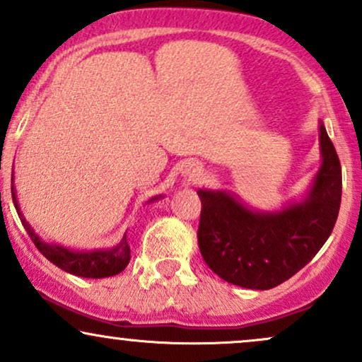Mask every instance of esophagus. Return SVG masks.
Wrapping results in <instances>:
<instances>
[{
  "label": "esophagus",
  "mask_w": 362,
  "mask_h": 362,
  "mask_svg": "<svg viewBox=\"0 0 362 362\" xmlns=\"http://www.w3.org/2000/svg\"><path fill=\"white\" fill-rule=\"evenodd\" d=\"M184 173H185V177H189V180H194L195 177L201 175V168H199L197 165H187Z\"/></svg>",
  "instance_id": "esophagus-1"
}]
</instances>
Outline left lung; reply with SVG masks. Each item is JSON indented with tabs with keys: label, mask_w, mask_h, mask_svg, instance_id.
Here are the masks:
<instances>
[{
	"label": "left lung",
	"mask_w": 362,
	"mask_h": 362,
	"mask_svg": "<svg viewBox=\"0 0 362 362\" xmlns=\"http://www.w3.org/2000/svg\"><path fill=\"white\" fill-rule=\"evenodd\" d=\"M322 163L301 201L279 211H257L226 190L199 189L202 259L230 284L272 289L317 255L337 221L342 170L325 126L320 122Z\"/></svg>",
	"instance_id": "obj_1"
}]
</instances>
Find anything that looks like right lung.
Listing matches in <instances>:
<instances>
[{"label": "right lung", "mask_w": 362, "mask_h": 362, "mask_svg": "<svg viewBox=\"0 0 362 362\" xmlns=\"http://www.w3.org/2000/svg\"><path fill=\"white\" fill-rule=\"evenodd\" d=\"M11 197H13L16 213L22 219V224L25 230H27L28 236L32 238V242L35 243V247L39 248V252L42 253L45 259L51 260L54 265H57L62 271L78 277L102 279V277L117 276L119 272H122L127 267L129 260H131V248H129L127 243V235H124L122 240L114 248H105V250H73V248H66L57 243H47L35 233L34 228L23 218L18 201H16L13 185H11ZM158 199H161V195L149 199L148 204L158 201Z\"/></svg>", "instance_id": "obj_1"}]
</instances>
